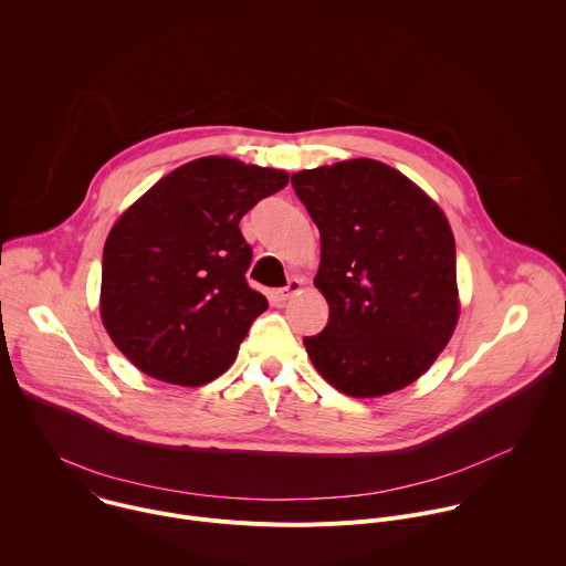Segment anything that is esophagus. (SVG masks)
I'll return each instance as SVG.
<instances>
[{
	"mask_svg": "<svg viewBox=\"0 0 566 566\" xmlns=\"http://www.w3.org/2000/svg\"><path fill=\"white\" fill-rule=\"evenodd\" d=\"M300 289H302V280L293 277V280H289V284H286V286H282V289H277V291L273 293V300H275L277 304H284L286 300H291L293 295H297V293H300Z\"/></svg>",
	"mask_w": 566,
	"mask_h": 566,
	"instance_id": "34e87169",
	"label": "esophagus"
}]
</instances>
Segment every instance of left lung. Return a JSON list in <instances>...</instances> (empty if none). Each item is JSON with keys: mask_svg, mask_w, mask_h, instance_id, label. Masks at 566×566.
<instances>
[{"mask_svg": "<svg viewBox=\"0 0 566 566\" xmlns=\"http://www.w3.org/2000/svg\"><path fill=\"white\" fill-rule=\"evenodd\" d=\"M291 184L322 244L315 286L328 322L304 337L313 366L353 398L409 387L458 324L455 240L444 213L375 159L300 170Z\"/></svg>", "mask_w": 566, "mask_h": 566, "instance_id": "1", "label": "left lung"}]
</instances>
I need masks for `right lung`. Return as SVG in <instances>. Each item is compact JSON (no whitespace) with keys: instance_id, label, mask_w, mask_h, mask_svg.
I'll return each mask as SVG.
<instances>
[{"instance_id":"right-lung-1","label":"right lung","mask_w":566,"mask_h":566,"mask_svg":"<svg viewBox=\"0 0 566 566\" xmlns=\"http://www.w3.org/2000/svg\"><path fill=\"white\" fill-rule=\"evenodd\" d=\"M289 175L229 157L188 161L111 229L102 258V322L146 375L202 387L224 373L269 308L247 282L253 249L240 220Z\"/></svg>"}]
</instances>
